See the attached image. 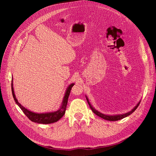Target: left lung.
Wrapping results in <instances>:
<instances>
[{
	"label": "left lung",
	"instance_id": "1",
	"mask_svg": "<svg viewBox=\"0 0 156 156\" xmlns=\"http://www.w3.org/2000/svg\"><path fill=\"white\" fill-rule=\"evenodd\" d=\"M86 98H87V97H86ZM87 101H88V105H89L90 107L91 110L93 111V112L94 113V114H96L97 116L102 118L103 119L106 120H109V121H116V120H121V119H124V118H125V117H127V116L130 115L131 114V113H133V112L136 109V108L138 107L139 105L140 104V102H139V103H138V104L136 105L134 107V108H133V109H132L131 111L126 113V114L120 115L110 116V115H103V114H102V113H100V112H98V111H96V109H94V108L92 107V105H90V102L88 101V100L87 98Z\"/></svg>",
	"mask_w": 156,
	"mask_h": 156
}]
</instances>
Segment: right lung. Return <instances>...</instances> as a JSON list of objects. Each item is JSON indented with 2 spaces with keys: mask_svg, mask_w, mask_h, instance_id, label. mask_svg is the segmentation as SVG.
Instances as JSON below:
<instances>
[{
  "mask_svg": "<svg viewBox=\"0 0 156 156\" xmlns=\"http://www.w3.org/2000/svg\"><path fill=\"white\" fill-rule=\"evenodd\" d=\"M73 85H74L73 83L71 84L68 87V89L66 90V94H65V96L64 97L63 101H62V106H61L59 110H58L57 111H55V112H48V113H41V114L35 113V112H33L29 110H27V108H25L24 107L22 106L20 103L18 102L16 98L15 94H14L12 81V95H13V99H14V100H15L16 103H17V105L20 107V108L23 111V112H24V114L28 118H29V120H30L32 122H36V123L48 124H51V123H54V122H57L65 114L66 108L67 103H68V98L69 96L71 90H72V88Z\"/></svg>",
  "mask_w": 156,
  "mask_h": 156,
  "instance_id": "right-lung-1",
  "label": "right lung"
}]
</instances>
